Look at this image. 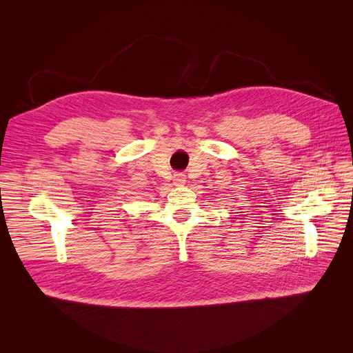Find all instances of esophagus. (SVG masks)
<instances>
[{
  "label": "esophagus",
  "instance_id": "esophagus-1",
  "mask_svg": "<svg viewBox=\"0 0 353 353\" xmlns=\"http://www.w3.org/2000/svg\"><path fill=\"white\" fill-rule=\"evenodd\" d=\"M173 183H174V185H183V184L185 183V174H183V173H176V174L173 176Z\"/></svg>",
  "mask_w": 353,
  "mask_h": 353
}]
</instances>
